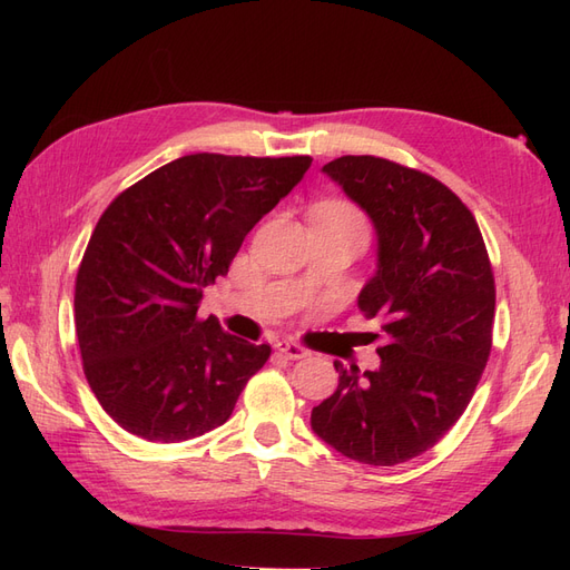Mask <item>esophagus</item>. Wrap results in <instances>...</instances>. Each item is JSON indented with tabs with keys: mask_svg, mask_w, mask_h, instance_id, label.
Wrapping results in <instances>:
<instances>
[{
	"mask_svg": "<svg viewBox=\"0 0 570 570\" xmlns=\"http://www.w3.org/2000/svg\"><path fill=\"white\" fill-rule=\"evenodd\" d=\"M275 350H278L281 354H285L287 358H304V356H308V350L304 347V344H299L295 340H281L278 344H275Z\"/></svg>",
	"mask_w": 570,
	"mask_h": 570,
	"instance_id": "obj_1",
	"label": "esophagus"
}]
</instances>
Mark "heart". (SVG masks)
Masks as SVG:
<instances>
[{
  "label": "heart",
  "instance_id": "heart-1",
  "mask_svg": "<svg viewBox=\"0 0 570 570\" xmlns=\"http://www.w3.org/2000/svg\"><path fill=\"white\" fill-rule=\"evenodd\" d=\"M321 212H325V214H337V216H344V218H350V220H356L358 226H364V228H366V220H364V216H361V212L356 209V206H352V204H342V202H337V204H327V206H323Z\"/></svg>",
  "mask_w": 570,
  "mask_h": 570
}]
</instances>
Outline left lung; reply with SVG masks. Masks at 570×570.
<instances>
[{"mask_svg": "<svg viewBox=\"0 0 570 570\" xmlns=\"http://www.w3.org/2000/svg\"><path fill=\"white\" fill-rule=\"evenodd\" d=\"M323 170L377 230V273L358 308L387 344L381 368L340 371L312 428L340 454L394 465L435 446L461 419L492 352L494 273L485 239L450 187L390 159L340 157Z\"/></svg>", "mask_w": 570, "mask_h": 570, "instance_id": "left-lung-1", "label": "left lung"}]
</instances>
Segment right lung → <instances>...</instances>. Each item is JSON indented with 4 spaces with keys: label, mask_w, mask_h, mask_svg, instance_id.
<instances>
[{
    "label": "right lung",
    "mask_w": 570,
    "mask_h": 570,
    "mask_svg": "<svg viewBox=\"0 0 570 570\" xmlns=\"http://www.w3.org/2000/svg\"><path fill=\"white\" fill-rule=\"evenodd\" d=\"M312 161L187 154L99 216L76 275V335L90 390L128 433L183 442L230 419L271 344L199 318L202 289Z\"/></svg>",
    "instance_id": "add662e5"
}]
</instances>
